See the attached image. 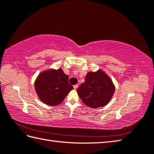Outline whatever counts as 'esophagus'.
I'll return each mask as SVG.
<instances>
[{
    "label": "esophagus",
    "mask_w": 154,
    "mask_h": 154,
    "mask_svg": "<svg viewBox=\"0 0 154 154\" xmlns=\"http://www.w3.org/2000/svg\"><path fill=\"white\" fill-rule=\"evenodd\" d=\"M78 86H79V85H78L77 84V85H75L73 86V88H74L75 89H77L78 88Z\"/></svg>",
    "instance_id": "34e87169"
}]
</instances>
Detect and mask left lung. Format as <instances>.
<instances>
[{
    "label": "left lung",
    "mask_w": 154,
    "mask_h": 154,
    "mask_svg": "<svg viewBox=\"0 0 154 154\" xmlns=\"http://www.w3.org/2000/svg\"><path fill=\"white\" fill-rule=\"evenodd\" d=\"M115 89L109 75L99 69L97 71H89L87 73L85 82L81 84L77 92L87 107L98 108L109 103Z\"/></svg>",
    "instance_id": "1"
}]
</instances>
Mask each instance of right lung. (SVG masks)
Here are the masks:
<instances>
[{
  "mask_svg": "<svg viewBox=\"0 0 154 154\" xmlns=\"http://www.w3.org/2000/svg\"><path fill=\"white\" fill-rule=\"evenodd\" d=\"M73 89V87L69 83V76L61 68L41 71L35 81V89L38 97L50 106L61 103Z\"/></svg>",
  "mask_w": 154,
  "mask_h": 154,
  "instance_id": "1",
  "label": "right lung"
}]
</instances>
